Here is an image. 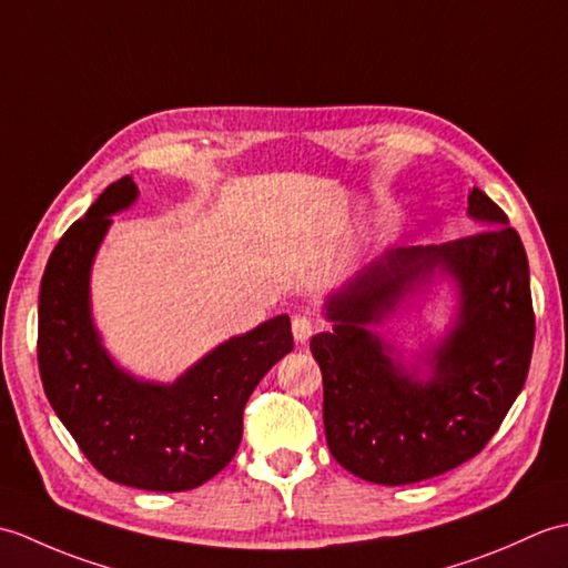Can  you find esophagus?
Segmentation results:
<instances>
[{
  "label": "esophagus",
  "mask_w": 568,
  "mask_h": 568,
  "mask_svg": "<svg viewBox=\"0 0 568 568\" xmlns=\"http://www.w3.org/2000/svg\"><path fill=\"white\" fill-rule=\"evenodd\" d=\"M315 329H317V324H315V320H312V317H307V315H295L293 317V336H295V342L305 344L310 336L315 334Z\"/></svg>",
  "instance_id": "1"
}]
</instances>
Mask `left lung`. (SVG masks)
<instances>
[{
	"mask_svg": "<svg viewBox=\"0 0 568 568\" xmlns=\"http://www.w3.org/2000/svg\"><path fill=\"white\" fill-rule=\"evenodd\" d=\"M480 232L393 251L329 300L334 332L312 336L324 383V434L354 476L383 486L434 478L474 458L520 395L535 346L527 253L496 202L474 187ZM434 264L463 285V320L437 353L435 376L409 382L366 329Z\"/></svg>",
	"mask_w": 568,
	"mask_h": 568,
	"instance_id": "left-lung-1",
	"label": "left lung"
}]
</instances>
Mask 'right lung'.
Here are the masks:
<instances>
[{"instance_id": "right-lung-1", "label": "right lung", "mask_w": 568, "mask_h": 568, "mask_svg": "<svg viewBox=\"0 0 568 568\" xmlns=\"http://www.w3.org/2000/svg\"><path fill=\"white\" fill-rule=\"evenodd\" d=\"M124 175L60 236L39 293V371L48 403L88 462L114 484L178 493L202 486L232 462L244 407L258 381L293 352L281 315L204 356L173 385L119 371L92 329L88 281L114 212L136 200Z\"/></svg>"}]
</instances>
